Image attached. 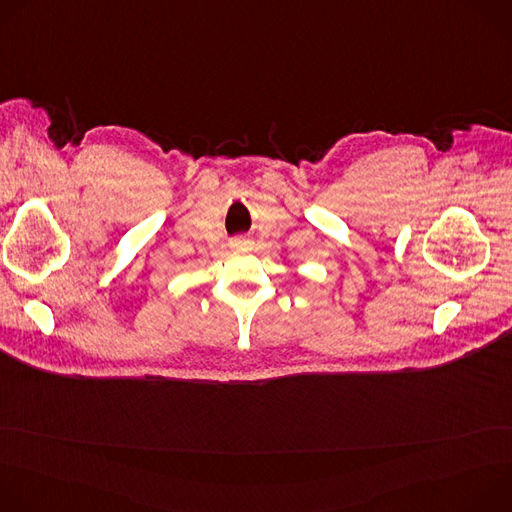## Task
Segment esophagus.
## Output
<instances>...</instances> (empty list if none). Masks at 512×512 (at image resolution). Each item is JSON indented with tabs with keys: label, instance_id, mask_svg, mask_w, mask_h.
Segmentation results:
<instances>
[{
	"label": "esophagus",
	"instance_id": "esophagus-1",
	"mask_svg": "<svg viewBox=\"0 0 512 512\" xmlns=\"http://www.w3.org/2000/svg\"><path fill=\"white\" fill-rule=\"evenodd\" d=\"M231 247H233V249H249V247H251V241H247V239H233V241H231Z\"/></svg>",
	"mask_w": 512,
	"mask_h": 512
}]
</instances>
